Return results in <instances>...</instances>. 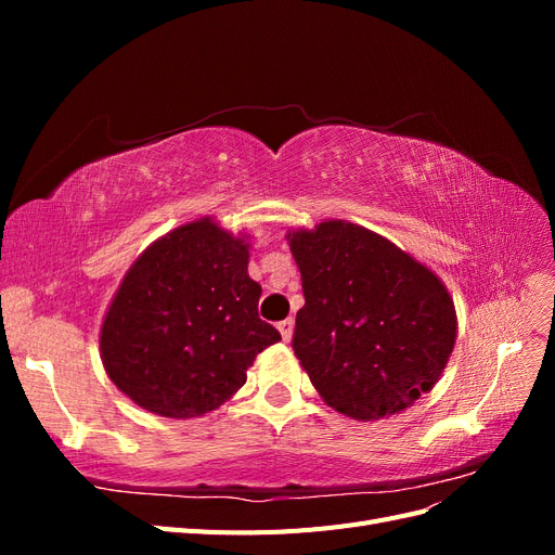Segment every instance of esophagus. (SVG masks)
<instances>
[{"label": "esophagus", "instance_id": "1", "mask_svg": "<svg viewBox=\"0 0 555 555\" xmlns=\"http://www.w3.org/2000/svg\"><path fill=\"white\" fill-rule=\"evenodd\" d=\"M278 331H280V335H282V340L289 343L292 335H294V319H284V322L278 324Z\"/></svg>", "mask_w": 555, "mask_h": 555}]
</instances>
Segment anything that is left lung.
<instances>
[{"mask_svg":"<svg viewBox=\"0 0 555 555\" xmlns=\"http://www.w3.org/2000/svg\"><path fill=\"white\" fill-rule=\"evenodd\" d=\"M287 241L306 296L292 345L319 396L357 422L412 408L438 384L456 345L444 282L347 220L289 229Z\"/></svg>","mask_w":555,"mask_h":555,"instance_id":"obj_1","label":"left lung"}]
</instances>
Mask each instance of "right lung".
I'll return each instance as SVG.
<instances>
[{"label":"right lung","instance_id":"right-lung-1","mask_svg":"<svg viewBox=\"0 0 555 555\" xmlns=\"http://www.w3.org/2000/svg\"><path fill=\"white\" fill-rule=\"evenodd\" d=\"M249 236L198 217L129 266L99 331L106 375L139 408L204 416L236 393L259 351L280 338L259 319Z\"/></svg>","mask_w":555,"mask_h":555}]
</instances>
